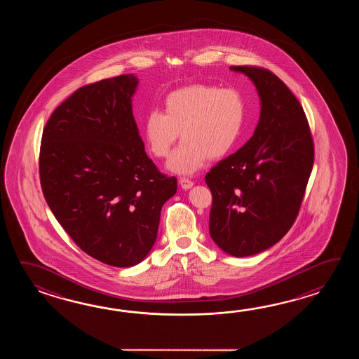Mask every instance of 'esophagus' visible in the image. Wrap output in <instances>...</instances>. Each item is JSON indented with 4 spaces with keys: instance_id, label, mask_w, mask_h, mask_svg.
I'll return each mask as SVG.
<instances>
[{
    "instance_id": "esophagus-1",
    "label": "esophagus",
    "mask_w": 359,
    "mask_h": 359,
    "mask_svg": "<svg viewBox=\"0 0 359 359\" xmlns=\"http://www.w3.org/2000/svg\"><path fill=\"white\" fill-rule=\"evenodd\" d=\"M180 184H181V187H182L183 190H189L191 189L192 186H194V182L189 180V178H181L180 180Z\"/></svg>"
}]
</instances>
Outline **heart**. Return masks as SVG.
Returning <instances> with one entry per match:
<instances>
[{
  "label": "heart",
  "mask_w": 359,
  "mask_h": 359,
  "mask_svg": "<svg viewBox=\"0 0 359 359\" xmlns=\"http://www.w3.org/2000/svg\"><path fill=\"white\" fill-rule=\"evenodd\" d=\"M244 96L235 88L196 83L170 92L163 113L151 110L142 124L144 137L155 158H167L177 140L183 142L172 155L168 169L192 175L206 159L217 161L233 149L244 124Z\"/></svg>",
  "instance_id": "heart-1"
}]
</instances>
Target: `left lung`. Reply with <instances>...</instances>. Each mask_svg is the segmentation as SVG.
Returning <instances> with one entry per match:
<instances>
[{
	"label": "left lung",
	"instance_id": "obj_1",
	"mask_svg": "<svg viewBox=\"0 0 359 359\" xmlns=\"http://www.w3.org/2000/svg\"><path fill=\"white\" fill-rule=\"evenodd\" d=\"M252 81L260 116L252 138L205 176L213 195L209 233L223 252L243 258L278 243L297 219L314 161L304 110L267 69L231 67Z\"/></svg>",
	"mask_w": 359,
	"mask_h": 359
}]
</instances>
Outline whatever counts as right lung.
Here are the masks:
<instances>
[{"label":"right lung","instance_id":"1","mask_svg":"<svg viewBox=\"0 0 359 359\" xmlns=\"http://www.w3.org/2000/svg\"><path fill=\"white\" fill-rule=\"evenodd\" d=\"M135 74L76 90L50 116L39 177L57 222L84 252L114 267L145 259L161 206L177 192L147 156L132 111Z\"/></svg>","mask_w":359,"mask_h":359}]
</instances>
